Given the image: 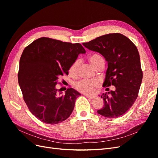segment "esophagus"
Segmentation results:
<instances>
[{
    "mask_svg": "<svg viewBox=\"0 0 158 158\" xmlns=\"http://www.w3.org/2000/svg\"><path fill=\"white\" fill-rule=\"evenodd\" d=\"M85 96H86L88 98H89V99H94L95 98V95H88V94H85Z\"/></svg>",
    "mask_w": 158,
    "mask_h": 158,
    "instance_id": "esophagus-1",
    "label": "esophagus"
}]
</instances>
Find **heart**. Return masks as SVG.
<instances>
[{
  "mask_svg": "<svg viewBox=\"0 0 158 158\" xmlns=\"http://www.w3.org/2000/svg\"><path fill=\"white\" fill-rule=\"evenodd\" d=\"M89 60L90 63L92 64L94 68H96V66L102 63H104L103 59L102 56L98 54H94L91 55L89 57ZM80 64V60H76L74 63L70 66L69 72L71 74H75L77 71L78 67ZM98 85V82L96 80H81L78 82H76L74 86L76 89L78 90L79 92L85 93V94H90L94 92V88Z\"/></svg>",
  "mask_w": 158,
  "mask_h": 158,
  "instance_id": "b5f03b06",
  "label": "heart"
}]
</instances>
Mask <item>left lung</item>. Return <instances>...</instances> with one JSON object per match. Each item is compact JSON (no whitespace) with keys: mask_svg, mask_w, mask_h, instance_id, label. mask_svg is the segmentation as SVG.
Instances as JSON below:
<instances>
[{"mask_svg":"<svg viewBox=\"0 0 158 158\" xmlns=\"http://www.w3.org/2000/svg\"><path fill=\"white\" fill-rule=\"evenodd\" d=\"M82 44L104 57L108 67L103 85L115 87L114 91L99 95L104 106L98 110V114L107 118L123 116L135 103L142 80L136 47L128 37L118 33L100 36Z\"/></svg>","mask_w":158,"mask_h":158,"instance_id":"8db88e82","label":"left lung"}]
</instances>
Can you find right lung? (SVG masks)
I'll use <instances>...</instances> for the list:
<instances>
[{
  "label": "right lung",
  "instance_id": "add662e5",
  "mask_svg": "<svg viewBox=\"0 0 158 158\" xmlns=\"http://www.w3.org/2000/svg\"><path fill=\"white\" fill-rule=\"evenodd\" d=\"M85 51L78 44L48 37L33 41L23 50L20 59L18 83L31 113L41 122L55 125L73 113L81 94L73 88L58 94L59 78L69 70L80 54Z\"/></svg>",
  "mask_w": 158,
  "mask_h": 158
}]
</instances>
